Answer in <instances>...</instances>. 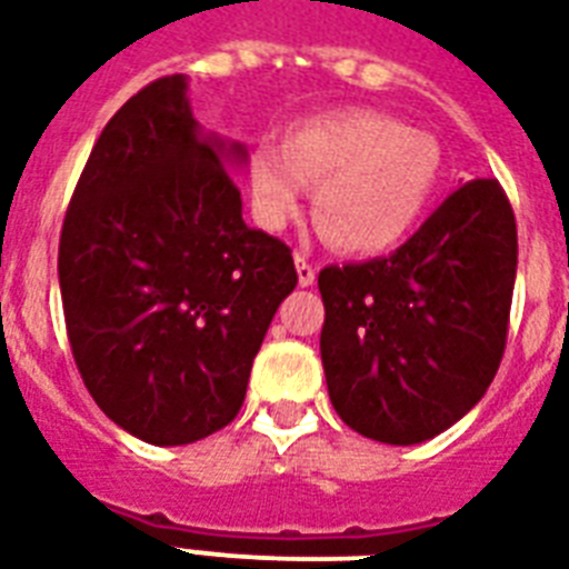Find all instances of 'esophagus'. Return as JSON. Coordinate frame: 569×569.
I'll use <instances>...</instances> for the list:
<instances>
[{"label":"esophagus","mask_w":569,"mask_h":569,"mask_svg":"<svg viewBox=\"0 0 569 569\" xmlns=\"http://www.w3.org/2000/svg\"><path fill=\"white\" fill-rule=\"evenodd\" d=\"M295 268H298V283L301 286H312L316 283V268H312V262L307 257H295Z\"/></svg>","instance_id":"1"}]
</instances>
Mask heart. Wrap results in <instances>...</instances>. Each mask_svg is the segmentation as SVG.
<instances>
[{"label":"heart","mask_w":569,"mask_h":569,"mask_svg":"<svg viewBox=\"0 0 569 569\" xmlns=\"http://www.w3.org/2000/svg\"><path fill=\"white\" fill-rule=\"evenodd\" d=\"M442 182L446 150L437 136L378 109L301 120L280 147H257L244 164L250 209L266 230H283L301 212L307 186H319V227L346 253H383L410 239Z\"/></svg>","instance_id":"obj_1"}]
</instances>
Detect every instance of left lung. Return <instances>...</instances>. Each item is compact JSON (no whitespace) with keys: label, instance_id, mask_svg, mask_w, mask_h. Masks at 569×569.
Instances as JSON below:
<instances>
[{"label":"left lung","instance_id":"obj_1","mask_svg":"<svg viewBox=\"0 0 569 569\" xmlns=\"http://www.w3.org/2000/svg\"><path fill=\"white\" fill-rule=\"evenodd\" d=\"M517 221L496 180H472L389 257L328 266L321 363L339 419L413 446L467 416L502 363Z\"/></svg>","mask_w":569,"mask_h":569}]
</instances>
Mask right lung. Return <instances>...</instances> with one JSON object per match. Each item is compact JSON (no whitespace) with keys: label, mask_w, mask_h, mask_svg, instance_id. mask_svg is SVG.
<instances>
[{"label":"right lung","mask_w":569,"mask_h":569,"mask_svg":"<svg viewBox=\"0 0 569 569\" xmlns=\"http://www.w3.org/2000/svg\"><path fill=\"white\" fill-rule=\"evenodd\" d=\"M186 76L127 100L67 206L58 283L84 387L123 431L186 446L241 410L253 357L298 283L292 250L241 221L227 164L244 147L203 136Z\"/></svg>","instance_id":"add662e5"}]
</instances>
